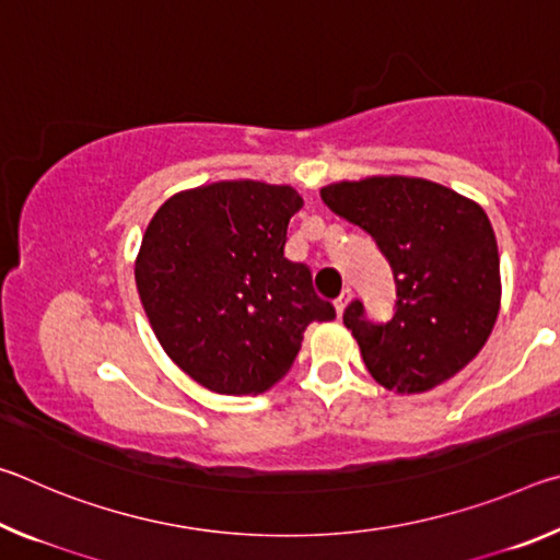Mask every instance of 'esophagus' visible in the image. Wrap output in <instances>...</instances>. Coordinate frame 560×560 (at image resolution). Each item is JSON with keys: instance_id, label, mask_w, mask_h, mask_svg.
I'll list each match as a JSON object with an SVG mask.
<instances>
[{"instance_id": "esophagus-1", "label": "esophagus", "mask_w": 560, "mask_h": 560, "mask_svg": "<svg viewBox=\"0 0 560 560\" xmlns=\"http://www.w3.org/2000/svg\"><path fill=\"white\" fill-rule=\"evenodd\" d=\"M350 299H353V291H350V289H343V293H340V296L334 301V306H336V311H338V316L343 314L346 306L350 303Z\"/></svg>"}]
</instances>
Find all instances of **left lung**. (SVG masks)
Instances as JSON below:
<instances>
[{"label": "left lung", "mask_w": 560, "mask_h": 560, "mask_svg": "<svg viewBox=\"0 0 560 560\" xmlns=\"http://www.w3.org/2000/svg\"><path fill=\"white\" fill-rule=\"evenodd\" d=\"M320 197L371 234L393 267L397 301L387 324L368 320L360 301L343 314L368 373L400 395L457 375L499 316V249L487 212L450 187L402 175L343 179Z\"/></svg>", "instance_id": "obj_1"}]
</instances>
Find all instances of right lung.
Segmentation results:
<instances>
[{
	"label": "right lung",
	"mask_w": 560,
	"mask_h": 560,
	"mask_svg": "<svg viewBox=\"0 0 560 560\" xmlns=\"http://www.w3.org/2000/svg\"><path fill=\"white\" fill-rule=\"evenodd\" d=\"M303 207L289 185L212 183L170 197L136 259L160 346L207 390L259 395L289 373L303 330L334 320L306 264L283 257Z\"/></svg>",
	"instance_id": "right-lung-1"
}]
</instances>
